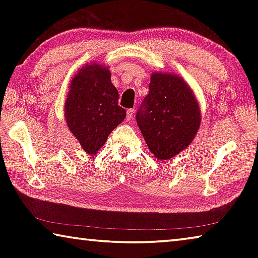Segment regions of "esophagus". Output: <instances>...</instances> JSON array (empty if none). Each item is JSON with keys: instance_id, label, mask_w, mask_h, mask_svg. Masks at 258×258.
Wrapping results in <instances>:
<instances>
[{"instance_id": "1", "label": "esophagus", "mask_w": 258, "mask_h": 258, "mask_svg": "<svg viewBox=\"0 0 258 258\" xmlns=\"http://www.w3.org/2000/svg\"><path fill=\"white\" fill-rule=\"evenodd\" d=\"M133 116H134V109H128V110H127V119L128 120L133 119Z\"/></svg>"}]
</instances>
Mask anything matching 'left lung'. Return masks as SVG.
<instances>
[{"instance_id":"left-lung-1","label":"left lung","mask_w":258,"mask_h":258,"mask_svg":"<svg viewBox=\"0 0 258 258\" xmlns=\"http://www.w3.org/2000/svg\"><path fill=\"white\" fill-rule=\"evenodd\" d=\"M139 128L152 155L167 160L191 145L202 123L197 98L181 76L152 73L149 94L137 113Z\"/></svg>"}]
</instances>
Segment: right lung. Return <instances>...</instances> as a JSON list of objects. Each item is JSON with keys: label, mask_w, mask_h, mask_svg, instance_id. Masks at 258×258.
<instances>
[{"label": "right lung", "mask_w": 258, "mask_h": 258, "mask_svg": "<svg viewBox=\"0 0 258 258\" xmlns=\"http://www.w3.org/2000/svg\"><path fill=\"white\" fill-rule=\"evenodd\" d=\"M68 89L64 120L83 150L93 156L124 120L126 110L118 106V91L104 64L85 63L74 75Z\"/></svg>", "instance_id": "right-lung-1"}]
</instances>
